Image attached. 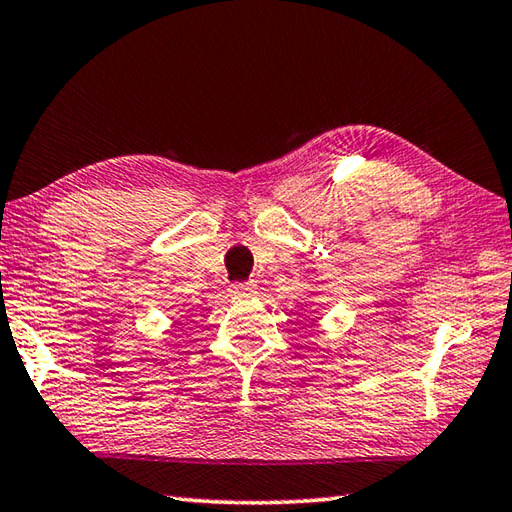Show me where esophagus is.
I'll list each match as a JSON object with an SVG mask.
<instances>
[{"label": "esophagus", "mask_w": 512, "mask_h": 512, "mask_svg": "<svg viewBox=\"0 0 512 512\" xmlns=\"http://www.w3.org/2000/svg\"><path fill=\"white\" fill-rule=\"evenodd\" d=\"M255 281H235V284L228 288V292H231L233 297H253L255 295Z\"/></svg>", "instance_id": "esophagus-1"}]
</instances>
